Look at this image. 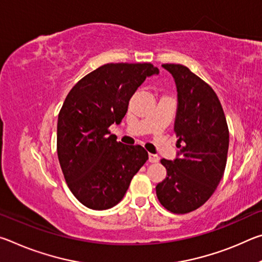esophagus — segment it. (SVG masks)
Returning <instances> with one entry per match:
<instances>
[{
    "label": "esophagus",
    "mask_w": 262,
    "mask_h": 262,
    "mask_svg": "<svg viewBox=\"0 0 262 262\" xmlns=\"http://www.w3.org/2000/svg\"><path fill=\"white\" fill-rule=\"evenodd\" d=\"M149 162L150 163H158L159 162V157L155 154H149Z\"/></svg>",
    "instance_id": "34e87169"
}]
</instances>
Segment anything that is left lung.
I'll use <instances>...</instances> for the list:
<instances>
[{
    "instance_id": "left-lung-1",
    "label": "left lung",
    "mask_w": 262,
    "mask_h": 262,
    "mask_svg": "<svg viewBox=\"0 0 262 262\" xmlns=\"http://www.w3.org/2000/svg\"><path fill=\"white\" fill-rule=\"evenodd\" d=\"M162 66L173 76L178 92L174 132L180 150L174 161L161 159L167 176L156 186V194L168 211L187 214L205 205L223 177L229 128L209 84L183 64Z\"/></svg>"
}]
</instances>
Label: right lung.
Instances as JSON below:
<instances>
[{
    "instance_id": "add662e5",
    "label": "right lung",
    "mask_w": 262,
    "mask_h": 262,
    "mask_svg": "<svg viewBox=\"0 0 262 262\" xmlns=\"http://www.w3.org/2000/svg\"><path fill=\"white\" fill-rule=\"evenodd\" d=\"M151 63H107L75 84L57 118V157L77 200L94 210L118 205L137 171L148 161L141 145H126L111 134L145 78Z\"/></svg>"
}]
</instances>
